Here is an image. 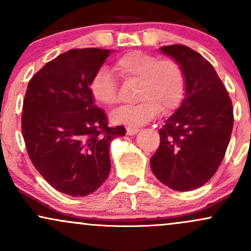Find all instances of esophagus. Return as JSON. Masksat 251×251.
Segmentation results:
<instances>
[{
	"label": "esophagus",
	"instance_id": "1",
	"mask_svg": "<svg viewBox=\"0 0 251 251\" xmlns=\"http://www.w3.org/2000/svg\"><path fill=\"white\" fill-rule=\"evenodd\" d=\"M126 132H127L128 135H133V134L138 133V132H139V128H137V127H127V128H126Z\"/></svg>",
	"mask_w": 251,
	"mask_h": 251
}]
</instances>
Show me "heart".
Returning a JSON list of instances; mask_svg holds the SVG:
<instances>
[{
    "instance_id": "1",
    "label": "heart",
    "mask_w": 251,
    "mask_h": 251,
    "mask_svg": "<svg viewBox=\"0 0 251 251\" xmlns=\"http://www.w3.org/2000/svg\"><path fill=\"white\" fill-rule=\"evenodd\" d=\"M114 70L125 80L138 81L134 105L123 106L111 114L114 124L142 126L154 119L160 111L169 113L180 105L185 92V75L174 59H160L153 54L133 50L118 57ZM89 92L103 106L118 102V85L106 67L96 71L89 82Z\"/></svg>"
}]
</instances>
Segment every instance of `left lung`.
<instances>
[{
    "mask_svg": "<svg viewBox=\"0 0 251 251\" xmlns=\"http://www.w3.org/2000/svg\"><path fill=\"white\" fill-rule=\"evenodd\" d=\"M160 51L181 66L185 93L159 129V148L150 165L166 186L191 191L210 180L223 160L234 125L232 102L215 68L200 53L183 45Z\"/></svg>",
    "mask_w": 251,
    "mask_h": 251,
    "instance_id": "1",
    "label": "left lung"
}]
</instances>
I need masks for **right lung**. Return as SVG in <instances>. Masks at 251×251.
I'll use <instances>...</instances> for the list:
<instances>
[{"label": "right lung", "mask_w": 251, "mask_h": 251, "mask_svg": "<svg viewBox=\"0 0 251 251\" xmlns=\"http://www.w3.org/2000/svg\"><path fill=\"white\" fill-rule=\"evenodd\" d=\"M113 50H71L47 62L28 83L22 134L31 163L62 194L85 197L111 171L109 145L123 126L108 127L89 82Z\"/></svg>", "instance_id": "obj_1"}]
</instances>
